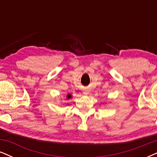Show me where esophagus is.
Instances as JSON below:
<instances>
[{
  "label": "esophagus",
  "mask_w": 157,
  "mask_h": 157,
  "mask_svg": "<svg viewBox=\"0 0 157 157\" xmlns=\"http://www.w3.org/2000/svg\"><path fill=\"white\" fill-rule=\"evenodd\" d=\"M88 93H89V92H88V90H85L84 92H83V93H84L85 95H88Z\"/></svg>",
  "instance_id": "esophagus-1"
}]
</instances>
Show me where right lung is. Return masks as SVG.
Returning <instances> with one entry per match:
<instances>
[{
	"label": "right lung",
	"mask_w": 157,
	"mask_h": 157,
	"mask_svg": "<svg viewBox=\"0 0 157 157\" xmlns=\"http://www.w3.org/2000/svg\"><path fill=\"white\" fill-rule=\"evenodd\" d=\"M67 98H71V97H72V96H71V94H68V95H67Z\"/></svg>",
	"instance_id": "1"
}]
</instances>
